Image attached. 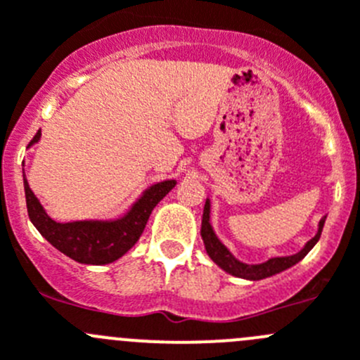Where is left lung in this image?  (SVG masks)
<instances>
[{
	"instance_id": "obj_1",
	"label": "left lung",
	"mask_w": 360,
	"mask_h": 360,
	"mask_svg": "<svg viewBox=\"0 0 360 360\" xmlns=\"http://www.w3.org/2000/svg\"><path fill=\"white\" fill-rule=\"evenodd\" d=\"M325 219L321 217V221L318 222V231L302 249H300L297 255L292 256H279V258H270L266 262L258 263V265H248V263L240 262L233 256V252L229 251L224 244L217 238L215 235L214 228L210 224V200L207 198V203H205L203 208V219H201V238H203L205 249H207V255L210 256L212 262L217 263L224 272L231 274L235 277H242V279H249V281H259L265 279V277L276 276V274L283 272V270L290 269L295 263H299L311 249L316 245V242L320 240L321 229H323Z\"/></svg>"
}]
</instances>
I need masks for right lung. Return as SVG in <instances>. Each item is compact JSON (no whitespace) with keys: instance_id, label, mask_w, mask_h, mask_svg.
Wrapping results in <instances>:
<instances>
[{"instance_id":"right-lung-1","label":"right lung","mask_w":360,"mask_h":360,"mask_svg":"<svg viewBox=\"0 0 360 360\" xmlns=\"http://www.w3.org/2000/svg\"><path fill=\"white\" fill-rule=\"evenodd\" d=\"M40 136L42 134L39 131L28 146L39 143ZM174 186L176 180H164L150 186L132 205L131 210L120 219L56 222L44 210L39 198L30 189L28 180L24 176V194L30 221L58 251L77 263L86 265H108L122 258L139 240L152 210Z\"/></svg>"}]
</instances>
